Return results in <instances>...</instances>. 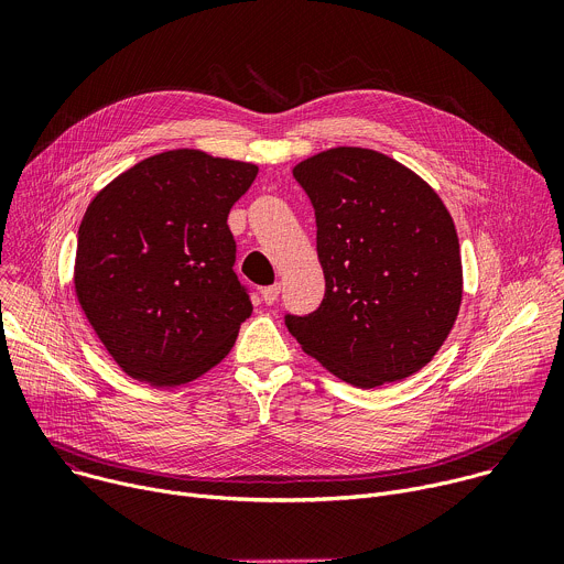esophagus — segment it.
Wrapping results in <instances>:
<instances>
[{
	"instance_id": "34e87169",
	"label": "esophagus",
	"mask_w": 564,
	"mask_h": 564,
	"mask_svg": "<svg viewBox=\"0 0 564 564\" xmlns=\"http://www.w3.org/2000/svg\"><path fill=\"white\" fill-rule=\"evenodd\" d=\"M279 294H281V283H272V285H268V288L261 290V296H263V301H265L268 305H272V303L279 299Z\"/></svg>"
}]
</instances>
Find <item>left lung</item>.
Returning <instances> with one entry per match:
<instances>
[{"label": "left lung", "mask_w": 564, "mask_h": 564, "mask_svg": "<svg viewBox=\"0 0 564 564\" xmlns=\"http://www.w3.org/2000/svg\"><path fill=\"white\" fill-rule=\"evenodd\" d=\"M316 218L321 305L285 314L303 352L375 388L424 368L462 303L459 240L442 198L409 167L361 147L321 151L292 170Z\"/></svg>", "instance_id": "1"}]
</instances>
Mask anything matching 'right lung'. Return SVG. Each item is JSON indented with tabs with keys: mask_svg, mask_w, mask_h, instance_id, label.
I'll return each mask as SVG.
<instances>
[{
	"mask_svg": "<svg viewBox=\"0 0 564 564\" xmlns=\"http://www.w3.org/2000/svg\"><path fill=\"white\" fill-rule=\"evenodd\" d=\"M259 167L196 149L151 155L109 183L77 231L75 294L138 381L187 383L231 350L252 314L227 216Z\"/></svg>",
	"mask_w": 564,
	"mask_h": 564,
	"instance_id": "add662e5",
	"label": "right lung"
}]
</instances>
